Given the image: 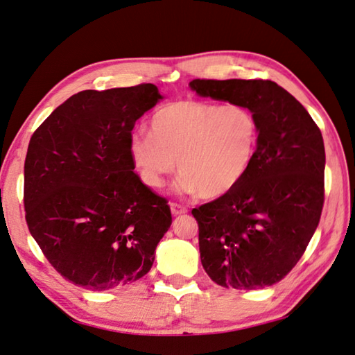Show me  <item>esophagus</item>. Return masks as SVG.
I'll return each instance as SVG.
<instances>
[{
    "mask_svg": "<svg viewBox=\"0 0 355 355\" xmlns=\"http://www.w3.org/2000/svg\"><path fill=\"white\" fill-rule=\"evenodd\" d=\"M170 209H171V214H173L174 217H176V216H182V214H187V207L178 205V202H171Z\"/></svg>",
    "mask_w": 355,
    "mask_h": 355,
    "instance_id": "34e87169",
    "label": "esophagus"
}]
</instances>
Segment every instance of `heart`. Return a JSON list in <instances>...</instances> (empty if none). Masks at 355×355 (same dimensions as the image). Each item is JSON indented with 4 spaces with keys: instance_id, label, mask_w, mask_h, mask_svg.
Masks as SVG:
<instances>
[{
    "instance_id": "obj_1",
    "label": "heart",
    "mask_w": 355,
    "mask_h": 355,
    "mask_svg": "<svg viewBox=\"0 0 355 355\" xmlns=\"http://www.w3.org/2000/svg\"><path fill=\"white\" fill-rule=\"evenodd\" d=\"M259 132L258 118L247 107L171 102L154 113L150 133L130 135V164L148 189L164 187L178 165L179 193L222 198L247 176Z\"/></svg>"
}]
</instances>
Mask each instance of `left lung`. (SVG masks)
<instances>
[{
	"label": "left lung",
	"mask_w": 355,
	"mask_h": 355,
	"mask_svg": "<svg viewBox=\"0 0 355 355\" xmlns=\"http://www.w3.org/2000/svg\"><path fill=\"white\" fill-rule=\"evenodd\" d=\"M200 97L252 110L259 144L231 193L193 209L201 264L220 286H272L297 264L324 205L325 150L304 105L270 80H193Z\"/></svg>",
	"instance_id": "8db88e82"
}]
</instances>
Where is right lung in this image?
Masks as SVG:
<instances>
[{
  "instance_id": "obj_1",
  "label": "right lung",
  "mask_w": 355,
  "mask_h": 355,
  "mask_svg": "<svg viewBox=\"0 0 355 355\" xmlns=\"http://www.w3.org/2000/svg\"><path fill=\"white\" fill-rule=\"evenodd\" d=\"M164 96L153 83L81 91L33 133L25 211L50 264L77 286L107 291L148 274L171 226L166 200L133 173L129 138Z\"/></svg>"
}]
</instances>
